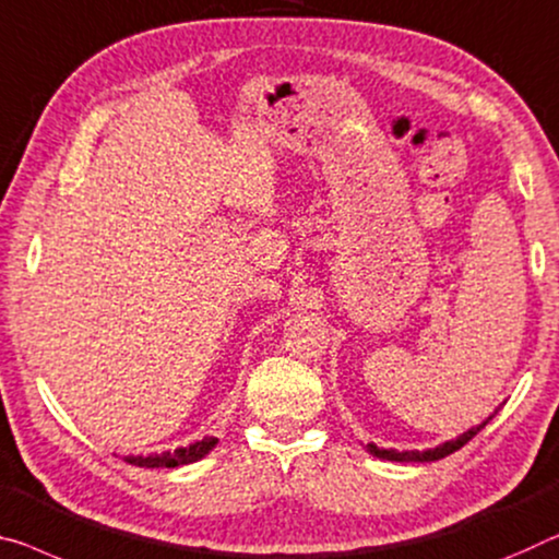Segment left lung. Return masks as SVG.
Returning <instances> with one entry per match:
<instances>
[{
  "mask_svg": "<svg viewBox=\"0 0 559 559\" xmlns=\"http://www.w3.org/2000/svg\"><path fill=\"white\" fill-rule=\"evenodd\" d=\"M489 419L492 417H487L483 425H477V427H472V429H467V432H462L460 437H454V440H448V442H442V444H437V448H432V450H384V448H377L374 442H369L367 444V452L369 454H374V457H380V460H390V462H435V460H442V457H448V454H452V452H457L460 448H465V444L472 440V437H475L479 429H483Z\"/></svg>",
  "mask_w": 559,
  "mask_h": 559,
  "instance_id": "left-lung-1",
  "label": "left lung"
}]
</instances>
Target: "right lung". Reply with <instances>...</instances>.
<instances>
[{
    "instance_id": "1",
    "label": "right lung",
    "mask_w": 559,
    "mask_h": 559,
    "mask_svg": "<svg viewBox=\"0 0 559 559\" xmlns=\"http://www.w3.org/2000/svg\"><path fill=\"white\" fill-rule=\"evenodd\" d=\"M219 440L217 437H204L200 442H192L190 448H177L175 452H162V454H130L124 457L130 465L136 467H179V465H192V462L202 460L204 454H210L214 450V444Z\"/></svg>"
}]
</instances>
